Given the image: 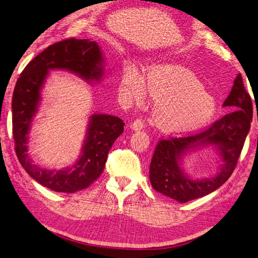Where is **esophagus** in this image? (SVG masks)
<instances>
[{
    "label": "esophagus",
    "instance_id": "esophagus-1",
    "mask_svg": "<svg viewBox=\"0 0 258 258\" xmlns=\"http://www.w3.org/2000/svg\"><path fill=\"white\" fill-rule=\"evenodd\" d=\"M144 126H145V123H144L142 118H136L135 121L131 124V128L133 131H140Z\"/></svg>",
    "mask_w": 258,
    "mask_h": 258
}]
</instances>
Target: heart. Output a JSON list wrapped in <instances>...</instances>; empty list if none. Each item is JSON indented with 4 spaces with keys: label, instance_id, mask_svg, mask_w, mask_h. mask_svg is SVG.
Masks as SVG:
<instances>
[{
    "label": "heart",
    "instance_id": "1",
    "mask_svg": "<svg viewBox=\"0 0 258 258\" xmlns=\"http://www.w3.org/2000/svg\"><path fill=\"white\" fill-rule=\"evenodd\" d=\"M123 87L131 99L142 101L145 88L155 102L153 122L166 133H181L202 126L217 112V103L202 81L190 69L179 64H157L145 74L124 70Z\"/></svg>",
    "mask_w": 258,
    "mask_h": 258
}]
</instances>
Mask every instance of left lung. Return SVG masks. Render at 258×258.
<instances>
[{
    "mask_svg": "<svg viewBox=\"0 0 258 258\" xmlns=\"http://www.w3.org/2000/svg\"><path fill=\"white\" fill-rule=\"evenodd\" d=\"M223 106L233 112L215 121L210 127L188 136L160 140L155 148L149 168L153 188L167 197L184 203L205 197L221 187L234 171L253 118V102L237 75ZM213 145L223 156L224 165L210 179L194 181L181 169L180 159L190 149Z\"/></svg>",
    "mask_w": 258,
    "mask_h": 258,
    "instance_id": "8db88e82",
    "label": "left lung"
}]
</instances>
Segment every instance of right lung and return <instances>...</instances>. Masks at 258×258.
<instances>
[{
  "instance_id": "right-lung-1",
  "label": "right lung",
  "mask_w": 258,
  "mask_h": 258,
  "mask_svg": "<svg viewBox=\"0 0 258 258\" xmlns=\"http://www.w3.org/2000/svg\"><path fill=\"white\" fill-rule=\"evenodd\" d=\"M101 63L102 53L95 41L67 38L48 46L29 61L15 85L12 99V123L16 156L29 176L57 192H76L89 187L100 177L107 154L123 133L124 122L116 116L93 114L79 160L62 170L39 168L28 156L27 140L40 100V89L51 69L69 70L88 81L99 80L103 73Z\"/></svg>"
}]
</instances>
